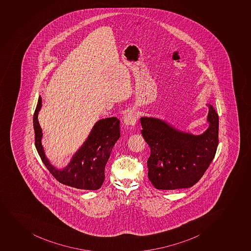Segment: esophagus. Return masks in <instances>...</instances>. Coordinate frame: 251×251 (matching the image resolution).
Returning <instances> with one entry per match:
<instances>
[{
    "label": "esophagus",
    "instance_id": "1",
    "mask_svg": "<svg viewBox=\"0 0 251 251\" xmlns=\"http://www.w3.org/2000/svg\"><path fill=\"white\" fill-rule=\"evenodd\" d=\"M136 113L134 111H130L128 113L126 114L124 116V124L126 125L127 126H134L136 123Z\"/></svg>",
    "mask_w": 251,
    "mask_h": 251
}]
</instances>
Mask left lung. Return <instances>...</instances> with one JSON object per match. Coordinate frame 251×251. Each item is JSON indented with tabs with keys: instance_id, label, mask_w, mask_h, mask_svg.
Returning <instances> with one entry per match:
<instances>
[{
	"instance_id": "obj_1",
	"label": "left lung",
	"mask_w": 251,
	"mask_h": 251,
	"mask_svg": "<svg viewBox=\"0 0 251 251\" xmlns=\"http://www.w3.org/2000/svg\"><path fill=\"white\" fill-rule=\"evenodd\" d=\"M207 106L209 126L198 135L155 117L140 118L143 137L151 151L147 161L149 179L157 189L193 187L208 169L218 145L219 118L213 106Z\"/></svg>"
}]
</instances>
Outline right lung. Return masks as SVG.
<instances>
[{"label": "right lung", "instance_id": "add662e5", "mask_svg": "<svg viewBox=\"0 0 251 251\" xmlns=\"http://www.w3.org/2000/svg\"><path fill=\"white\" fill-rule=\"evenodd\" d=\"M42 106V98H39L34 111V142L41 160L58 182L82 190H98L105 179V167L113 146L118 140L120 121L109 117L96 122L83 145L73 155L71 161L63 169H58L50 163L42 145L43 133L38 121Z\"/></svg>", "mask_w": 251, "mask_h": 251}]
</instances>
